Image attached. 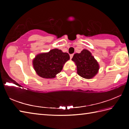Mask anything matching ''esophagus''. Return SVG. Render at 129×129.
<instances>
[{
	"label": "esophagus",
	"instance_id": "esophagus-1",
	"mask_svg": "<svg viewBox=\"0 0 129 129\" xmlns=\"http://www.w3.org/2000/svg\"><path fill=\"white\" fill-rule=\"evenodd\" d=\"M73 55H74V54H70V59H72L73 58Z\"/></svg>",
	"mask_w": 129,
	"mask_h": 129
}]
</instances>
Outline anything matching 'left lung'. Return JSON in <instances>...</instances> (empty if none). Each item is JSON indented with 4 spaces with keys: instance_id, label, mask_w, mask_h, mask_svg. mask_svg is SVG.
I'll list each match as a JSON object with an SVG mask.
<instances>
[{
    "instance_id": "left-lung-1",
    "label": "left lung",
    "mask_w": 129,
    "mask_h": 129,
    "mask_svg": "<svg viewBox=\"0 0 129 129\" xmlns=\"http://www.w3.org/2000/svg\"><path fill=\"white\" fill-rule=\"evenodd\" d=\"M77 67L78 74L85 79H91L96 74L99 69V65L91 53L86 49L80 53H76L72 58Z\"/></svg>"
}]
</instances>
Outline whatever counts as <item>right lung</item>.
Returning a JSON list of instances; mask_svg holds the SVG:
<instances>
[{"mask_svg":"<svg viewBox=\"0 0 129 129\" xmlns=\"http://www.w3.org/2000/svg\"><path fill=\"white\" fill-rule=\"evenodd\" d=\"M69 59V54L54 49L49 53L37 55L33 64L35 72L40 77L53 78L57 74L61 72L63 65Z\"/></svg>","mask_w":129,"mask_h":129,"instance_id":"right-lung-1","label":"right lung"}]
</instances>
